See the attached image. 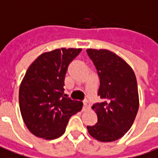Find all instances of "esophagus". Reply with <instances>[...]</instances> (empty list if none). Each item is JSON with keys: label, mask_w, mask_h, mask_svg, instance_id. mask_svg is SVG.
I'll return each mask as SVG.
<instances>
[{"label": "esophagus", "mask_w": 158, "mask_h": 158, "mask_svg": "<svg viewBox=\"0 0 158 158\" xmlns=\"http://www.w3.org/2000/svg\"><path fill=\"white\" fill-rule=\"evenodd\" d=\"M90 107V104L89 103V102L85 100V101H84V103H83V110L84 111H85V110H89Z\"/></svg>", "instance_id": "34e87169"}]
</instances>
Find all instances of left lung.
<instances>
[{"mask_svg":"<svg viewBox=\"0 0 158 158\" xmlns=\"http://www.w3.org/2000/svg\"><path fill=\"white\" fill-rule=\"evenodd\" d=\"M100 80L98 95L102 102L92 105L98 115L94 126H87L91 137L111 142L123 136L133 125L139 110V93L133 69L120 56L107 49L86 50Z\"/></svg>","mask_w":158,"mask_h":158,"instance_id":"obj_1","label":"left lung"}]
</instances>
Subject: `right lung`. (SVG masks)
<instances>
[{"mask_svg":"<svg viewBox=\"0 0 158 158\" xmlns=\"http://www.w3.org/2000/svg\"><path fill=\"white\" fill-rule=\"evenodd\" d=\"M81 48H57L38 56L26 71L19 92L25 124L35 136L55 139L60 137L72 115L83 103L65 98L64 80L69 63Z\"/></svg>","mask_w":158,"mask_h":158,"instance_id":"right-lung-1","label":"right lung"}]
</instances>
